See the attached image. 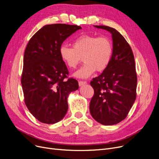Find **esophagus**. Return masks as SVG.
<instances>
[{
	"instance_id": "esophagus-1",
	"label": "esophagus",
	"mask_w": 159,
	"mask_h": 159,
	"mask_svg": "<svg viewBox=\"0 0 159 159\" xmlns=\"http://www.w3.org/2000/svg\"><path fill=\"white\" fill-rule=\"evenodd\" d=\"M86 83H87L86 81H79V86H83V85L86 84Z\"/></svg>"
}]
</instances>
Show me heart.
<instances>
[{
    "mask_svg": "<svg viewBox=\"0 0 159 159\" xmlns=\"http://www.w3.org/2000/svg\"><path fill=\"white\" fill-rule=\"evenodd\" d=\"M72 46L62 45L59 52L62 60L71 69L76 68L82 58L84 64L73 73L75 77L88 79L96 70L104 71L111 62L113 47L107 37L84 35L75 39Z\"/></svg>",
    "mask_w": 159,
    "mask_h": 159,
    "instance_id": "heart-1",
    "label": "heart"
}]
</instances>
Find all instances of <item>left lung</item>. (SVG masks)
<instances>
[{
	"label": "left lung",
	"mask_w": 159,
	"mask_h": 159,
	"mask_svg": "<svg viewBox=\"0 0 159 159\" xmlns=\"http://www.w3.org/2000/svg\"><path fill=\"white\" fill-rule=\"evenodd\" d=\"M111 34L113 53L107 68L90 82L95 93L89 104L92 117L110 126L126 117L136 99L137 74L135 58L126 39L115 29L94 26Z\"/></svg>",
	"instance_id": "8db88e82"
}]
</instances>
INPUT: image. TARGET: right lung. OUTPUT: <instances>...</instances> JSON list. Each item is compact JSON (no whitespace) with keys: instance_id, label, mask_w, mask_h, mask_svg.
Listing matches in <instances>:
<instances>
[{"instance_id":"1","label":"right lung","mask_w":159,"mask_h":159,"mask_svg":"<svg viewBox=\"0 0 159 159\" xmlns=\"http://www.w3.org/2000/svg\"><path fill=\"white\" fill-rule=\"evenodd\" d=\"M81 29L77 25H46L28 42L21 83L25 104L41 122L61 120L68 111L69 94L79 89L77 80H64L68 71L59 50L67 38Z\"/></svg>"}]
</instances>
